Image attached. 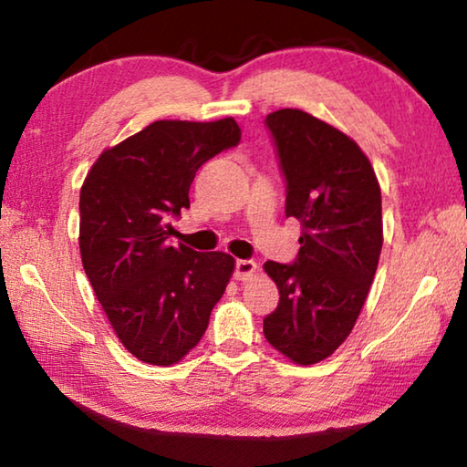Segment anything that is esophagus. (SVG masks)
<instances>
[{"label":"esophagus","mask_w":467,"mask_h":467,"mask_svg":"<svg viewBox=\"0 0 467 467\" xmlns=\"http://www.w3.org/2000/svg\"><path fill=\"white\" fill-rule=\"evenodd\" d=\"M255 272H257V264L251 262V259H239V262H236V265H234V278L241 280V282L249 280Z\"/></svg>","instance_id":"1"}]
</instances>
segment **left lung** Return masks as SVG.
<instances>
[{
  "instance_id": "left-lung-1",
  "label": "left lung",
  "mask_w": 467,
  "mask_h": 467,
  "mask_svg": "<svg viewBox=\"0 0 467 467\" xmlns=\"http://www.w3.org/2000/svg\"><path fill=\"white\" fill-rule=\"evenodd\" d=\"M286 177V216L303 224L295 264L265 262L280 292L264 334L296 365L331 357L357 323L383 247L381 187L360 146L300 109L267 115Z\"/></svg>"
}]
</instances>
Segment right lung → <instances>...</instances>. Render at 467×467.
I'll list each match as a JSON object with an SVG mask.
<instances>
[{
    "label": "right lung",
    "instance_id": "right-lung-1",
    "mask_svg": "<svg viewBox=\"0 0 467 467\" xmlns=\"http://www.w3.org/2000/svg\"><path fill=\"white\" fill-rule=\"evenodd\" d=\"M239 140L233 117L154 121L107 148L84 179V272L125 350L148 365H177L200 344L234 272L228 253L172 247L169 236L197 169Z\"/></svg>",
    "mask_w": 467,
    "mask_h": 467
}]
</instances>
